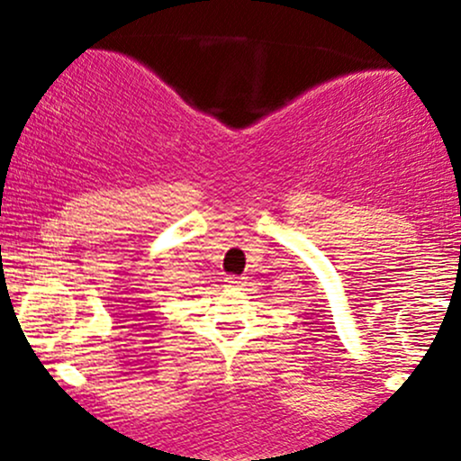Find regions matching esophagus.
I'll list each match as a JSON object with an SVG mask.
<instances>
[{
	"label": "esophagus",
	"mask_w": 461,
	"mask_h": 461,
	"mask_svg": "<svg viewBox=\"0 0 461 461\" xmlns=\"http://www.w3.org/2000/svg\"><path fill=\"white\" fill-rule=\"evenodd\" d=\"M227 288H240V285H245V279L242 277H227Z\"/></svg>",
	"instance_id": "obj_1"
}]
</instances>
